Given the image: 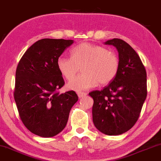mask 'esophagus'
Segmentation results:
<instances>
[{"instance_id": "esophagus-1", "label": "esophagus", "mask_w": 161, "mask_h": 161, "mask_svg": "<svg viewBox=\"0 0 161 161\" xmlns=\"http://www.w3.org/2000/svg\"><path fill=\"white\" fill-rule=\"evenodd\" d=\"M87 95L86 92H77V96H78L79 98H83V97L86 96Z\"/></svg>"}]
</instances>
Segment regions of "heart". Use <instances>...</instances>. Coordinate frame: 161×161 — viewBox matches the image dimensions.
<instances>
[{
  "mask_svg": "<svg viewBox=\"0 0 161 161\" xmlns=\"http://www.w3.org/2000/svg\"><path fill=\"white\" fill-rule=\"evenodd\" d=\"M119 65L116 53L90 42L80 43L73 47L71 57L61 55L57 59V69L68 80L81 67L83 73L68 84V88L75 91L89 90L98 84H109L116 77Z\"/></svg>",
  "mask_w": 161,
  "mask_h": 161,
  "instance_id": "obj_1",
  "label": "heart"
}]
</instances>
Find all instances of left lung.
Returning <instances> with one entry per match:
<instances>
[{
  "mask_svg": "<svg viewBox=\"0 0 161 161\" xmlns=\"http://www.w3.org/2000/svg\"><path fill=\"white\" fill-rule=\"evenodd\" d=\"M119 52L118 74L102 90L89 93L94 101L92 120L96 128L107 135H119L135 125L147 96L144 65L137 53L120 39L107 41Z\"/></svg>",
  "mask_w": 161,
  "mask_h": 161,
  "instance_id": "1",
  "label": "left lung"
}]
</instances>
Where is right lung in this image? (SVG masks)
Instances as JSON below:
<instances>
[{"instance_id": "1", "label": "right lung", "mask_w": 161, "mask_h": 161, "mask_svg": "<svg viewBox=\"0 0 161 161\" xmlns=\"http://www.w3.org/2000/svg\"><path fill=\"white\" fill-rule=\"evenodd\" d=\"M73 42L40 39L26 51L18 64L14 98L23 124L36 135L51 137L62 131L78 100L75 91L58 92L65 82L57 59Z\"/></svg>"}]
</instances>
